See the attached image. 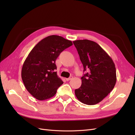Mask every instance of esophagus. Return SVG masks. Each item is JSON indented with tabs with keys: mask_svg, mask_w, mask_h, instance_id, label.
Masks as SVG:
<instances>
[{
	"mask_svg": "<svg viewBox=\"0 0 135 135\" xmlns=\"http://www.w3.org/2000/svg\"><path fill=\"white\" fill-rule=\"evenodd\" d=\"M73 76H70V77L69 78H66V81H69V80H71L72 79H73Z\"/></svg>",
	"mask_w": 135,
	"mask_h": 135,
	"instance_id": "esophagus-1",
	"label": "esophagus"
}]
</instances>
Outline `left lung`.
<instances>
[{"label":"left lung","instance_id":"obj_1","mask_svg":"<svg viewBox=\"0 0 135 135\" xmlns=\"http://www.w3.org/2000/svg\"><path fill=\"white\" fill-rule=\"evenodd\" d=\"M87 73L81 78V85L75 90L76 98L88 105L97 104L111 92L117 81L112 59L97 43L87 39L73 41Z\"/></svg>","mask_w":135,"mask_h":135}]
</instances>
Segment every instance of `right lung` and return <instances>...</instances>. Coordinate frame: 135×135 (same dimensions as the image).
<instances>
[{
    "label": "right lung",
    "mask_w": 135,
    "mask_h": 135,
    "mask_svg": "<svg viewBox=\"0 0 135 135\" xmlns=\"http://www.w3.org/2000/svg\"><path fill=\"white\" fill-rule=\"evenodd\" d=\"M72 45L71 40L62 36L50 35L40 40L28 55L22 68L21 77L26 89L35 99H50L63 84L56 71V60Z\"/></svg>",
    "instance_id": "obj_1"
}]
</instances>
